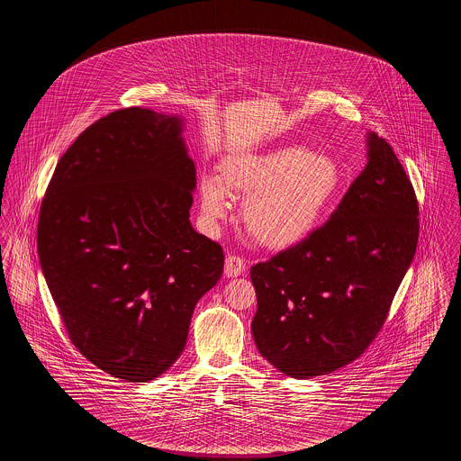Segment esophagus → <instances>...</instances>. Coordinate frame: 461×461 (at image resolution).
<instances>
[{"mask_svg": "<svg viewBox=\"0 0 461 461\" xmlns=\"http://www.w3.org/2000/svg\"><path fill=\"white\" fill-rule=\"evenodd\" d=\"M245 273V261L239 256H228L224 259V275L228 278H235Z\"/></svg>", "mask_w": 461, "mask_h": 461, "instance_id": "esophagus-1", "label": "esophagus"}]
</instances>
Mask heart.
<instances>
[{
	"instance_id": "heart-1",
	"label": "heart",
	"mask_w": 461,
	"mask_h": 461,
	"mask_svg": "<svg viewBox=\"0 0 461 461\" xmlns=\"http://www.w3.org/2000/svg\"><path fill=\"white\" fill-rule=\"evenodd\" d=\"M344 175L330 155L304 147L226 155L218 177L203 176L197 186L202 221L209 233L226 220L231 197L241 202L245 230L266 249L284 250L307 239L339 197Z\"/></svg>"
}]
</instances>
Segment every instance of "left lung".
Here are the masks:
<instances>
[{"instance_id":"1","label":"left lung","mask_w":461,"mask_h":461,"mask_svg":"<svg viewBox=\"0 0 461 461\" xmlns=\"http://www.w3.org/2000/svg\"><path fill=\"white\" fill-rule=\"evenodd\" d=\"M366 166L306 240L250 267L258 351L294 378L349 365L380 331L417 250L418 203L391 145L366 134Z\"/></svg>"}]
</instances>
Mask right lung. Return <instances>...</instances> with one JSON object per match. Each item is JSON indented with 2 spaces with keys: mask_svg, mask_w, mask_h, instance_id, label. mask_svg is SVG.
I'll return each instance as SVG.
<instances>
[{
  "mask_svg": "<svg viewBox=\"0 0 461 461\" xmlns=\"http://www.w3.org/2000/svg\"><path fill=\"white\" fill-rule=\"evenodd\" d=\"M181 115L115 110L59 160L38 222V254L72 344L126 382L167 372L222 249L190 222L195 164Z\"/></svg>",
  "mask_w": 461,
  "mask_h": 461,
  "instance_id": "add662e5",
  "label": "right lung"
}]
</instances>
